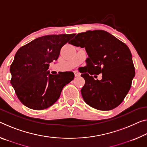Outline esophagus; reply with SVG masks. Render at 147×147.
<instances>
[{"instance_id":"obj_1","label":"esophagus","mask_w":147,"mask_h":147,"mask_svg":"<svg viewBox=\"0 0 147 147\" xmlns=\"http://www.w3.org/2000/svg\"><path fill=\"white\" fill-rule=\"evenodd\" d=\"M74 76H80V73H78V72H77V71H74Z\"/></svg>"}]
</instances>
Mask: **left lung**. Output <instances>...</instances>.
Masks as SVG:
<instances>
[{
    "label": "left lung",
    "instance_id": "8db88e82",
    "mask_svg": "<svg viewBox=\"0 0 147 147\" xmlns=\"http://www.w3.org/2000/svg\"><path fill=\"white\" fill-rule=\"evenodd\" d=\"M69 44L85 48L88 55L81 74L85 80L81 89L84 101L101 111L117 107L129 92L136 74L126 44L103 30L78 33ZM100 73L102 80H95L92 75Z\"/></svg>",
    "mask_w": 147,
    "mask_h": 147
}]
</instances>
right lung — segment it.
<instances>
[{"label":"right lung","instance_id":"obj_1","mask_svg":"<svg viewBox=\"0 0 147 147\" xmlns=\"http://www.w3.org/2000/svg\"><path fill=\"white\" fill-rule=\"evenodd\" d=\"M74 34H52L34 39L20 48L10 66L11 84L20 101L34 110H43L59 98L65 85L74 79L73 72L51 74V62Z\"/></svg>","mask_w":147,"mask_h":147}]
</instances>
